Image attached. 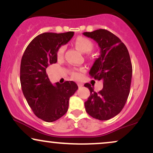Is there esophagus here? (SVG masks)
<instances>
[{
	"label": "esophagus",
	"mask_w": 153,
	"mask_h": 153,
	"mask_svg": "<svg viewBox=\"0 0 153 153\" xmlns=\"http://www.w3.org/2000/svg\"><path fill=\"white\" fill-rule=\"evenodd\" d=\"M78 85L79 88H81L82 85H83V84H82V82H78Z\"/></svg>",
	"instance_id": "1"
}]
</instances>
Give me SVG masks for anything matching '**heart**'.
Masks as SVG:
<instances>
[{"mask_svg": "<svg viewBox=\"0 0 153 153\" xmlns=\"http://www.w3.org/2000/svg\"><path fill=\"white\" fill-rule=\"evenodd\" d=\"M75 45L77 48L78 49L80 52L83 53H88L93 50L94 45L91 40L86 37L83 36H78L76 38L75 41ZM65 46H61L58 49L57 52V57L58 59H62L64 55L65 52ZM83 71L82 69H75L72 71L71 75L73 78L75 79H80L81 78V72Z\"/></svg>", "mask_w": 153, "mask_h": 153, "instance_id": "1", "label": "heart"}]
</instances>
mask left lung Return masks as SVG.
<instances>
[{
	"label": "left lung",
	"instance_id": "1",
	"mask_svg": "<svg viewBox=\"0 0 153 153\" xmlns=\"http://www.w3.org/2000/svg\"><path fill=\"white\" fill-rule=\"evenodd\" d=\"M83 35L94 39L101 48L89 74L103 83L98 93L93 85H84L91 92L85 102V111L93 118L108 120L120 113L130 91L132 66L129 52L120 39L106 29L84 32Z\"/></svg>",
	"mask_w": 153,
	"mask_h": 153
}]
</instances>
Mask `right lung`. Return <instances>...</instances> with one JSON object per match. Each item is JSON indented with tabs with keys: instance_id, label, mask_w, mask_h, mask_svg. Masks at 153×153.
Segmentation results:
<instances>
[{
	"instance_id": "right-lung-1",
	"label": "right lung",
	"mask_w": 153,
	"mask_h": 153,
	"mask_svg": "<svg viewBox=\"0 0 153 153\" xmlns=\"http://www.w3.org/2000/svg\"><path fill=\"white\" fill-rule=\"evenodd\" d=\"M73 35V31L43 33L29 43L22 56L20 81L23 94L34 114L45 122H54L65 114L70 97L78 88L73 81L53 85L46 73L49 65L57 62L58 49Z\"/></svg>"
}]
</instances>
